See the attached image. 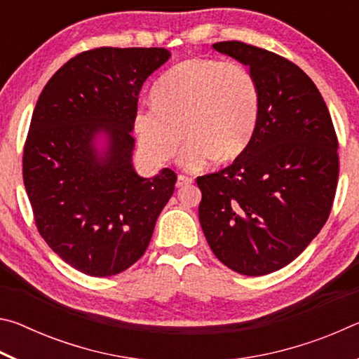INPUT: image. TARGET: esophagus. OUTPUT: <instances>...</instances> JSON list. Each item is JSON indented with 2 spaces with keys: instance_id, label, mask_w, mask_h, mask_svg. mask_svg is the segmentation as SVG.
Segmentation results:
<instances>
[{
  "instance_id": "34e87169",
  "label": "esophagus",
  "mask_w": 359,
  "mask_h": 359,
  "mask_svg": "<svg viewBox=\"0 0 359 359\" xmlns=\"http://www.w3.org/2000/svg\"><path fill=\"white\" fill-rule=\"evenodd\" d=\"M193 182V177H190V175H185V174H179L177 177V182H175V187L180 188V187H185L188 184H191Z\"/></svg>"
}]
</instances>
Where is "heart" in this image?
<instances>
[{
    "label": "heart",
    "mask_w": 359,
    "mask_h": 359,
    "mask_svg": "<svg viewBox=\"0 0 359 359\" xmlns=\"http://www.w3.org/2000/svg\"><path fill=\"white\" fill-rule=\"evenodd\" d=\"M155 106L139 107L135 131L139 149L154 165L187 145L179 163L201 169L214 160L228 163L244 154L257 130L259 87L239 63L190 58L169 69L154 88Z\"/></svg>",
    "instance_id": "1"
}]
</instances>
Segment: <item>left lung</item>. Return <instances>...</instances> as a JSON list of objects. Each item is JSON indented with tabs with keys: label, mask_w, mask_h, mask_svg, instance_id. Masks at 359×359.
I'll return each instance as SVG.
<instances>
[{
	"label": "left lung",
	"mask_w": 359,
	"mask_h": 359,
	"mask_svg": "<svg viewBox=\"0 0 359 359\" xmlns=\"http://www.w3.org/2000/svg\"><path fill=\"white\" fill-rule=\"evenodd\" d=\"M212 47L250 68L261 107L244 154L196 179L199 223L224 266L266 276L299 257L331 214L339 179L336 130L317 85L299 66L241 41Z\"/></svg>",
	"instance_id": "8db88e82"
}]
</instances>
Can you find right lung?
Wrapping results in <instances>:
<instances>
[{"label":"right lung","instance_id":"right-lung-1","mask_svg":"<svg viewBox=\"0 0 359 359\" xmlns=\"http://www.w3.org/2000/svg\"><path fill=\"white\" fill-rule=\"evenodd\" d=\"M163 47H98L65 63L36 102L23 147V184L42 239L65 263L92 277L128 269L147 250L177 174L154 179L131 163L137 96L168 62ZM106 132L109 147L95 154Z\"/></svg>","mask_w":359,"mask_h":359}]
</instances>
